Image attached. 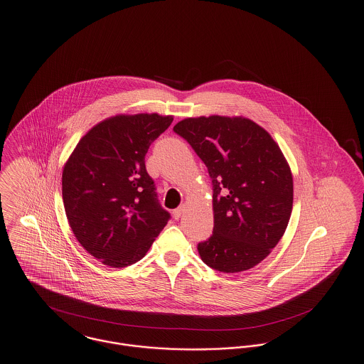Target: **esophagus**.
I'll list each match as a JSON object with an SVG mask.
<instances>
[{"label":"esophagus","instance_id":"obj_1","mask_svg":"<svg viewBox=\"0 0 364 364\" xmlns=\"http://www.w3.org/2000/svg\"><path fill=\"white\" fill-rule=\"evenodd\" d=\"M183 213H184V206H180V208H176V210H173L174 218L178 220V218L183 215Z\"/></svg>","mask_w":364,"mask_h":364}]
</instances>
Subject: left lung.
Here are the masks:
<instances>
[{"label": "left lung", "instance_id": "1", "mask_svg": "<svg viewBox=\"0 0 364 364\" xmlns=\"http://www.w3.org/2000/svg\"><path fill=\"white\" fill-rule=\"evenodd\" d=\"M208 166L214 229L198 244L202 260L223 273H240L264 259L284 236L294 205V178L272 135L242 116H200L177 122Z\"/></svg>", "mask_w": 364, "mask_h": 364}]
</instances>
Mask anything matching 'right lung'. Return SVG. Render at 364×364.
I'll use <instances>...</instances> for the list:
<instances>
[{"label":"right lung","instance_id":"add662e5","mask_svg":"<svg viewBox=\"0 0 364 364\" xmlns=\"http://www.w3.org/2000/svg\"><path fill=\"white\" fill-rule=\"evenodd\" d=\"M173 122L158 113L117 114L79 140L63 171V200L80 245L110 267L141 259L171 214L144 165L150 144Z\"/></svg>","mask_w":364,"mask_h":364}]
</instances>
